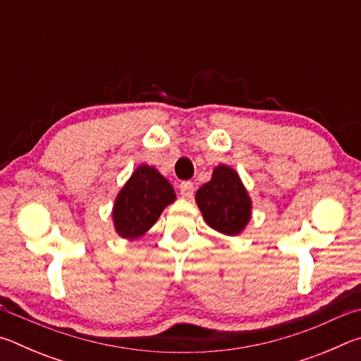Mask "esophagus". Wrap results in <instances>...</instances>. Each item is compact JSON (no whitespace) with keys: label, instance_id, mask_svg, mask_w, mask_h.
<instances>
[{"label":"esophagus","instance_id":"esophagus-1","mask_svg":"<svg viewBox=\"0 0 361 361\" xmlns=\"http://www.w3.org/2000/svg\"><path fill=\"white\" fill-rule=\"evenodd\" d=\"M180 192H181L183 197L191 199L194 195V185L191 181H183L180 185Z\"/></svg>","mask_w":361,"mask_h":361}]
</instances>
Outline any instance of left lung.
Instances as JSON below:
<instances>
[{"instance_id":"1","label":"left lung","mask_w":361,"mask_h":361,"mask_svg":"<svg viewBox=\"0 0 361 361\" xmlns=\"http://www.w3.org/2000/svg\"><path fill=\"white\" fill-rule=\"evenodd\" d=\"M202 216L210 226L226 235H237L252 216V200L235 170L218 166L212 180L195 192Z\"/></svg>"}]
</instances>
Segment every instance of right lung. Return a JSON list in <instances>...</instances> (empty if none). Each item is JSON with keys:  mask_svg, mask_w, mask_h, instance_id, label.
Returning a JSON list of instances; mask_svg holds the SVG:
<instances>
[{"mask_svg": "<svg viewBox=\"0 0 361 361\" xmlns=\"http://www.w3.org/2000/svg\"><path fill=\"white\" fill-rule=\"evenodd\" d=\"M175 200V191L167 178L154 167L140 166L121 189L114 202L113 221L124 239L143 235Z\"/></svg>", "mask_w": 361, "mask_h": 361, "instance_id": "obj_1", "label": "right lung"}]
</instances>
